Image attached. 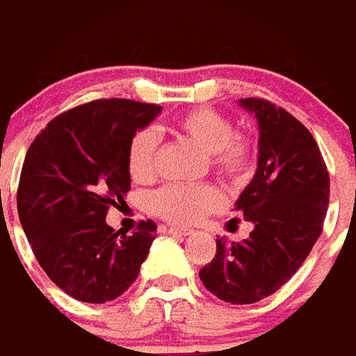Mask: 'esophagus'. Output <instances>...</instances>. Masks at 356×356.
<instances>
[{"label": "esophagus", "mask_w": 356, "mask_h": 356, "mask_svg": "<svg viewBox=\"0 0 356 356\" xmlns=\"http://www.w3.org/2000/svg\"><path fill=\"white\" fill-rule=\"evenodd\" d=\"M168 234H172V236H191V234H193V228H178V226H170V228H168Z\"/></svg>", "instance_id": "obj_1"}]
</instances>
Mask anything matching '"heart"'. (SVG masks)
<instances>
[{"instance_id": "b5f03b06", "label": "heart", "mask_w": 356, "mask_h": 356, "mask_svg": "<svg viewBox=\"0 0 356 356\" xmlns=\"http://www.w3.org/2000/svg\"><path fill=\"white\" fill-rule=\"evenodd\" d=\"M174 134L190 140L207 155L209 168L222 180L243 182L254 166V142L245 132H236L232 120L211 107H197L174 118ZM159 138L153 130L136 132L126 155L134 182L147 184L157 174ZM153 211L172 224H191L220 205V195L207 184H172L153 195Z\"/></svg>"}]
</instances>
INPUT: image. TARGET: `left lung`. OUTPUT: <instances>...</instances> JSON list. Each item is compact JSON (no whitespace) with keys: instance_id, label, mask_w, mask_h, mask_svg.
I'll use <instances>...</instances> for the list:
<instances>
[{"instance_id":"obj_1","label":"left lung","mask_w":356,"mask_h":356,"mask_svg":"<svg viewBox=\"0 0 356 356\" xmlns=\"http://www.w3.org/2000/svg\"><path fill=\"white\" fill-rule=\"evenodd\" d=\"M239 103L261 132L257 172L236 203L253 230L243 241L216 239L199 278L226 303L251 305L278 291L309 257L326 218L330 174L316 140L291 113L263 97Z\"/></svg>"}]
</instances>
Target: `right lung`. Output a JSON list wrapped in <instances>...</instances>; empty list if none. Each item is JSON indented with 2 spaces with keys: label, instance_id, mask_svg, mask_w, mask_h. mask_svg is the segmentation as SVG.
<instances>
[{
  "label": "right lung",
  "instance_id": "obj_1",
  "mask_svg": "<svg viewBox=\"0 0 356 356\" xmlns=\"http://www.w3.org/2000/svg\"><path fill=\"white\" fill-rule=\"evenodd\" d=\"M161 105L95 99L65 111L34 138L22 165L17 209L40 266L55 286L84 303H107L132 286L157 224L132 236L105 222L130 190V140Z\"/></svg>",
  "mask_w": 356,
  "mask_h": 356
}]
</instances>
